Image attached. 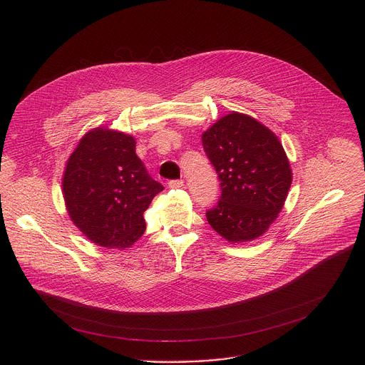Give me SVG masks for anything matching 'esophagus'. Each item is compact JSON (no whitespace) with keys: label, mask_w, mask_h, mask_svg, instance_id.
<instances>
[{"label":"esophagus","mask_w":365,"mask_h":365,"mask_svg":"<svg viewBox=\"0 0 365 365\" xmlns=\"http://www.w3.org/2000/svg\"><path fill=\"white\" fill-rule=\"evenodd\" d=\"M184 185V181L182 180H173L168 182V187L170 188H181Z\"/></svg>","instance_id":"1"}]
</instances>
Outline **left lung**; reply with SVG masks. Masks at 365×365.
Returning <instances> with one entry per match:
<instances>
[{"instance_id":"8db88e82","label":"left lung","mask_w":365,"mask_h":365,"mask_svg":"<svg viewBox=\"0 0 365 365\" xmlns=\"http://www.w3.org/2000/svg\"><path fill=\"white\" fill-rule=\"evenodd\" d=\"M201 138L222 188L217 205L207 212L209 225L232 245L260 237L277 219L292 184L279 139L253 116L235 110Z\"/></svg>"}]
</instances>
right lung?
Returning a JSON list of instances; mask_svg holds the SVG:
<instances>
[{
    "instance_id": "1",
    "label": "right lung",
    "mask_w": 365,
    "mask_h": 365,
    "mask_svg": "<svg viewBox=\"0 0 365 365\" xmlns=\"http://www.w3.org/2000/svg\"><path fill=\"white\" fill-rule=\"evenodd\" d=\"M136 139L98 126L68 157L61 191L71 222L93 243L125 250L145 233V210L163 191L135 153Z\"/></svg>"
}]
</instances>
